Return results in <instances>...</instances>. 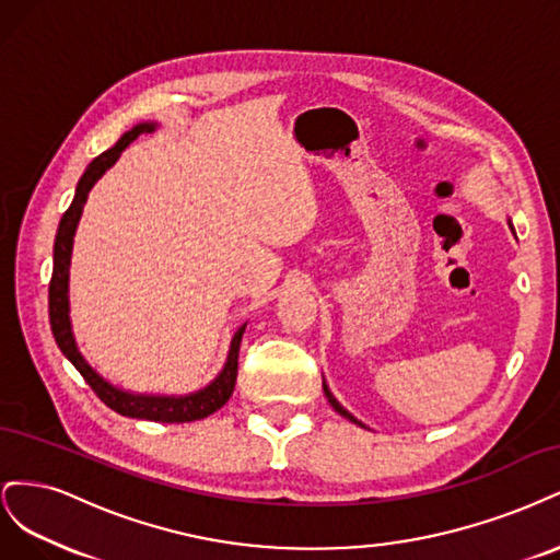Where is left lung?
Masks as SVG:
<instances>
[{
  "instance_id": "8db88e82",
  "label": "left lung",
  "mask_w": 560,
  "mask_h": 560,
  "mask_svg": "<svg viewBox=\"0 0 560 560\" xmlns=\"http://www.w3.org/2000/svg\"><path fill=\"white\" fill-rule=\"evenodd\" d=\"M510 229H512V231H514V226H512V222H510ZM322 387H325V395H327V399H329V404H331V406H334V411H336V413H341V416H343V418H348V420H350V422H358V425H362V422H360V420H358V418H354V416H352V413H348V411H346V409H343V406H341V404H338V401H336V397H334V395H331V389H329V385H327V383H325V381H322ZM362 428H364V425H362Z\"/></svg>"
}]
</instances>
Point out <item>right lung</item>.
<instances>
[{
	"label": "right lung",
	"mask_w": 560,
	"mask_h": 560,
	"mask_svg": "<svg viewBox=\"0 0 560 560\" xmlns=\"http://www.w3.org/2000/svg\"><path fill=\"white\" fill-rule=\"evenodd\" d=\"M151 130H156V124H138L132 130L121 135V140H118L112 149L103 151L97 159H93L91 165L86 167V173L81 175L72 206L62 214L58 235H56L54 276H50V284H48V317H50V329H54V336H56V343L62 350L65 358L77 366L83 381L93 387V393L103 399L112 411L128 418H144L154 422H191V420L212 416L217 409H222V406L229 401V397L233 395L235 376H238V350H241V341L247 325L238 327V331L233 334L226 364L210 385L191 395L165 397V395H132L121 387H114L112 383H107L86 360H83V354L77 348L72 322H70V259H72L74 233L79 226L83 206H86L93 184L118 161L121 151L138 138V135L151 132Z\"/></svg>",
	"instance_id": "obj_1"
}]
</instances>
